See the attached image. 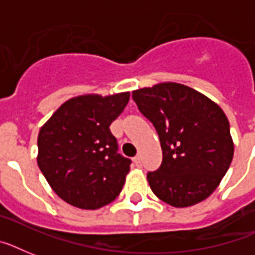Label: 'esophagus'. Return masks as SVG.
I'll return each instance as SVG.
<instances>
[{"mask_svg": "<svg viewBox=\"0 0 255 255\" xmlns=\"http://www.w3.org/2000/svg\"><path fill=\"white\" fill-rule=\"evenodd\" d=\"M133 162H134V165H136V166H137V167H141L142 166V161H141V157H140V156L134 157Z\"/></svg>", "mask_w": 255, "mask_h": 255, "instance_id": "obj_1", "label": "esophagus"}]
</instances>
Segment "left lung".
I'll list each match as a JSON object with an SVG mask.
<instances>
[{
  "instance_id": "1",
  "label": "left lung",
  "mask_w": 255,
  "mask_h": 255,
  "mask_svg": "<svg viewBox=\"0 0 255 255\" xmlns=\"http://www.w3.org/2000/svg\"><path fill=\"white\" fill-rule=\"evenodd\" d=\"M132 98L154 126L162 148L160 167L146 174L154 195L177 208L207 199L233 158L224 111L202 93L175 82L138 89Z\"/></svg>"
}]
</instances>
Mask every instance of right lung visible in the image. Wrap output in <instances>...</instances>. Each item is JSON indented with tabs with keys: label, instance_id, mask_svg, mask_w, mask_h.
I'll list each match as a JSON object with an SVG mask.
<instances>
[{
	"label": "right lung",
	"instance_id": "add662e5",
	"mask_svg": "<svg viewBox=\"0 0 255 255\" xmlns=\"http://www.w3.org/2000/svg\"><path fill=\"white\" fill-rule=\"evenodd\" d=\"M129 93L80 95L63 103L38 136V165L53 191L82 210H98L121 194L132 161L118 153L110 126Z\"/></svg>",
	"mask_w": 255,
	"mask_h": 255
}]
</instances>
